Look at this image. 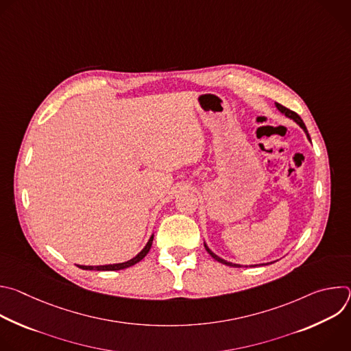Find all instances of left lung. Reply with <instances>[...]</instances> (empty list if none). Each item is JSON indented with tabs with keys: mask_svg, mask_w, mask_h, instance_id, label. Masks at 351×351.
<instances>
[{
	"mask_svg": "<svg viewBox=\"0 0 351 351\" xmlns=\"http://www.w3.org/2000/svg\"><path fill=\"white\" fill-rule=\"evenodd\" d=\"M276 108L280 111V112H283L286 117H289V118H291L293 121H295L300 126H302L303 129H304V132L307 133V137L310 138V134H308V132H307V128H306V125H304V122H303V119L302 118H300V115H297L295 112H293V111H290L289 108H286V107H283V106H280V104H276ZM311 140V138H310ZM206 245V244H204ZM206 250H207V252H208V254L214 258V260H217L218 263H221V264H225V265H229V267H236V268H240L241 265H239V264H232V263H228V261H225V260H222V258H219L218 256H215L213 252H211V250L206 245ZM252 267H254V265H252ZM257 267V265H256Z\"/></svg>",
	"mask_w": 351,
	"mask_h": 351,
	"instance_id": "1",
	"label": "left lung"
}]
</instances>
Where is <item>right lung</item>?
I'll return each mask as SVG.
<instances>
[{
    "label": "right lung",
    "mask_w": 351,
    "mask_h": 351,
    "mask_svg": "<svg viewBox=\"0 0 351 351\" xmlns=\"http://www.w3.org/2000/svg\"><path fill=\"white\" fill-rule=\"evenodd\" d=\"M153 239H154V236L149 237L148 243L145 244V247L141 250V252H140L134 258H132V260H129V261H126V263H122V264H112V265H99V267H87V265H77V267L82 268V269H88V271H119V269L129 268V267L137 264L138 261H141V260L147 256V253L149 252V248H152Z\"/></svg>",
    "instance_id": "right-lung-1"
}]
</instances>
